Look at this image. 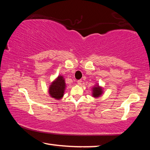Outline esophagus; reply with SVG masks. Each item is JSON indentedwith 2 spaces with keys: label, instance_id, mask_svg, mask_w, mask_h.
<instances>
[{
  "label": "esophagus",
  "instance_id": "34e87169",
  "mask_svg": "<svg viewBox=\"0 0 150 150\" xmlns=\"http://www.w3.org/2000/svg\"><path fill=\"white\" fill-rule=\"evenodd\" d=\"M81 83H82V81H81V80H78L77 81V84L79 85H81Z\"/></svg>",
  "mask_w": 150,
  "mask_h": 150
}]
</instances>
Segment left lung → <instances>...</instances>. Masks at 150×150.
I'll return each mask as SVG.
<instances>
[{
    "label": "left lung",
    "instance_id": "obj_1",
    "mask_svg": "<svg viewBox=\"0 0 150 150\" xmlns=\"http://www.w3.org/2000/svg\"><path fill=\"white\" fill-rule=\"evenodd\" d=\"M103 89L102 87H100L98 84L95 85L92 88V95L93 97L98 98L103 95Z\"/></svg>",
    "mask_w": 150,
    "mask_h": 150
}]
</instances>
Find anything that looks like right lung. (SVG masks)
Wrapping results in <instances>:
<instances>
[{"label":"right lung","instance_id":"1","mask_svg":"<svg viewBox=\"0 0 150 150\" xmlns=\"http://www.w3.org/2000/svg\"><path fill=\"white\" fill-rule=\"evenodd\" d=\"M66 88L65 81L63 76L59 75L52 82L49 87V95L52 98L60 100L64 95Z\"/></svg>","mask_w":150,"mask_h":150}]
</instances>
